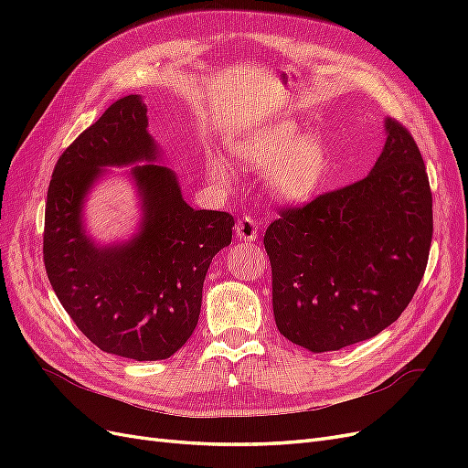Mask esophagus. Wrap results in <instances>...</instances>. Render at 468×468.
<instances>
[{"label": "esophagus", "instance_id": "obj_1", "mask_svg": "<svg viewBox=\"0 0 468 468\" xmlns=\"http://www.w3.org/2000/svg\"><path fill=\"white\" fill-rule=\"evenodd\" d=\"M258 222L253 217L246 215L236 222V236L238 239H244V242H256L258 239Z\"/></svg>", "mask_w": 468, "mask_h": 468}]
</instances>
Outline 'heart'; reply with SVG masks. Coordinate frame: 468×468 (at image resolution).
<instances>
[{
    "label": "heart",
    "instance_id": "obj_1",
    "mask_svg": "<svg viewBox=\"0 0 468 468\" xmlns=\"http://www.w3.org/2000/svg\"><path fill=\"white\" fill-rule=\"evenodd\" d=\"M234 154L251 167H269V187L282 201H306L322 189L330 174V152L318 136H301L289 121L253 129L234 143ZM210 174L226 179L229 169L208 164Z\"/></svg>",
    "mask_w": 468,
    "mask_h": 468
}]
</instances>
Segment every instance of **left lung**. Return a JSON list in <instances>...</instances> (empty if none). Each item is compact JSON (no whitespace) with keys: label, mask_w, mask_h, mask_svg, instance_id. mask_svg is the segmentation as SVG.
I'll return each mask as SVG.
<instances>
[{"label":"left lung","mask_w":468,"mask_h":468,"mask_svg":"<svg viewBox=\"0 0 468 468\" xmlns=\"http://www.w3.org/2000/svg\"><path fill=\"white\" fill-rule=\"evenodd\" d=\"M385 126L369 176L279 208L263 236L277 328L314 353L388 328L426 273L433 234L426 164L402 122Z\"/></svg>","instance_id":"8db88e82"}]
</instances>
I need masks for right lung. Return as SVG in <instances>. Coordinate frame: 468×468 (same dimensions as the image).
<instances>
[{"instance_id":"add662e5","label":"right lung","mask_w":468,"mask_h":468,"mask_svg":"<svg viewBox=\"0 0 468 468\" xmlns=\"http://www.w3.org/2000/svg\"><path fill=\"white\" fill-rule=\"evenodd\" d=\"M140 95L117 99L54 165L45 208L42 260L69 318L93 346L134 361L172 357L191 337L203 282L232 242L234 217L195 210L172 169L136 165L144 224L129 244L97 248L81 230V203L105 165L154 162Z\"/></svg>"}]
</instances>
